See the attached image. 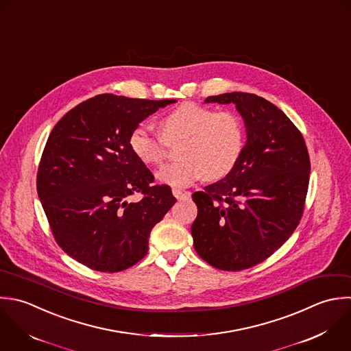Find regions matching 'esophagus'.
Instances as JSON below:
<instances>
[{
  "label": "esophagus",
  "instance_id": "obj_1",
  "mask_svg": "<svg viewBox=\"0 0 351 351\" xmlns=\"http://www.w3.org/2000/svg\"><path fill=\"white\" fill-rule=\"evenodd\" d=\"M172 194L175 195V198L178 199H183V198H189L191 194L189 191H182L179 189H172Z\"/></svg>",
  "mask_w": 351,
  "mask_h": 351
}]
</instances>
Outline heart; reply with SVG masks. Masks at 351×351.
I'll return each mask as SVG.
<instances>
[{"instance_id":"b5f03b06","label":"heart","mask_w":351,"mask_h":351,"mask_svg":"<svg viewBox=\"0 0 351 351\" xmlns=\"http://www.w3.org/2000/svg\"><path fill=\"white\" fill-rule=\"evenodd\" d=\"M161 136L138 124L128 136L132 154L145 165H160L167 143L183 141L179 162L162 167L157 179L173 187H189L204 179H221L238 164L245 147V127L231 110H219L195 102H183L160 120Z\"/></svg>"}]
</instances>
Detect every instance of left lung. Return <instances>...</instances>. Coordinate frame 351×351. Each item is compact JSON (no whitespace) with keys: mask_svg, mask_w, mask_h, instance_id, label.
<instances>
[{"mask_svg":"<svg viewBox=\"0 0 351 351\" xmlns=\"http://www.w3.org/2000/svg\"><path fill=\"white\" fill-rule=\"evenodd\" d=\"M243 117L246 145L235 168L193 194L198 256L221 271H243L272 256L298 227L311 173L305 139L272 102L249 93L212 95Z\"/></svg>","mask_w":351,"mask_h":351,"instance_id":"obj_1","label":"left lung"}]
</instances>
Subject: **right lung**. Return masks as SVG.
<instances>
[{"mask_svg":"<svg viewBox=\"0 0 351 351\" xmlns=\"http://www.w3.org/2000/svg\"><path fill=\"white\" fill-rule=\"evenodd\" d=\"M175 99L99 94L76 105L51 130L36 190L58 246L99 272H120L141 261L152 228L173 206L167 184L130 150L128 136L147 116ZM144 197L136 203L131 195Z\"/></svg>","mask_w":351,"mask_h":351,"instance_id":"add662e5","label":"right lung"}]
</instances>
